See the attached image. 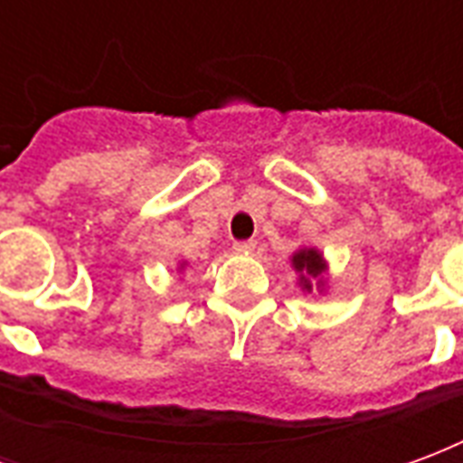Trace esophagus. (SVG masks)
Listing matches in <instances>:
<instances>
[{
	"mask_svg": "<svg viewBox=\"0 0 463 463\" xmlns=\"http://www.w3.org/2000/svg\"><path fill=\"white\" fill-rule=\"evenodd\" d=\"M254 249H256V241H251V239H246V241H234V251L236 254H254Z\"/></svg>",
	"mask_w": 463,
	"mask_h": 463,
	"instance_id": "obj_1",
	"label": "esophagus"
}]
</instances>
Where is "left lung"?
I'll return each mask as SVG.
<instances>
[{"label":"left lung","mask_w":463,"mask_h":463,"mask_svg":"<svg viewBox=\"0 0 463 463\" xmlns=\"http://www.w3.org/2000/svg\"><path fill=\"white\" fill-rule=\"evenodd\" d=\"M291 269L303 293L328 291V261L316 246H301L291 254Z\"/></svg>","instance_id":"1"}]
</instances>
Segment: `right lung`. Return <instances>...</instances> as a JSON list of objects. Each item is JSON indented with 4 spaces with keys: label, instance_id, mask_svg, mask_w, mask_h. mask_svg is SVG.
<instances>
[{
    "label": "right lung",
    "instance_id": "right-lung-1",
    "mask_svg": "<svg viewBox=\"0 0 463 463\" xmlns=\"http://www.w3.org/2000/svg\"><path fill=\"white\" fill-rule=\"evenodd\" d=\"M187 266H190V264H187V261H177V273L187 271Z\"/></svg>",
    "mask_w": 463,
    "mask_h": 463
}]
</instances>
